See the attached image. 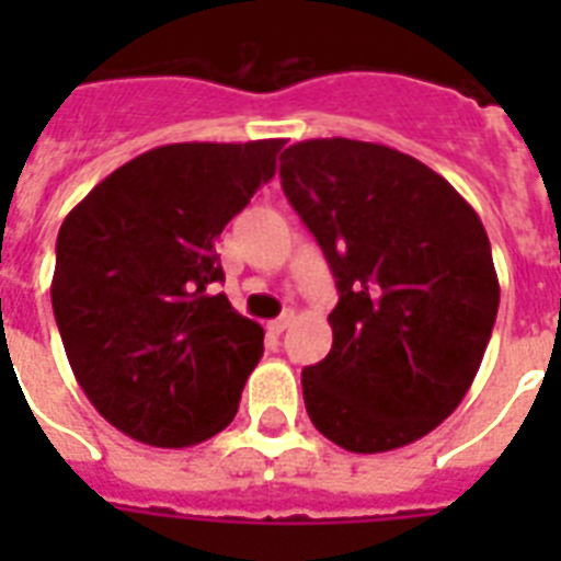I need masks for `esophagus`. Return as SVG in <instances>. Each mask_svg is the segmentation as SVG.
I'll return each mask as SVG.
<instances>
[{
    "label": "esophagus",
    "instance_id": "obj_1",
    "mask_svg": "<svg viewBox=\"0 0 561 561\" xmlns=\"http://www.w3.org/2000/svg\"><path fill=\"white\" fill-rule=\"evenodd\" d=\"M290 320H294V314H290V311L288 314L276 317V320H271V323H267V334H282L290 325Z\"/></svg>",
    "mask_w": 561,
    "mask_h": 561
}]
</instances>
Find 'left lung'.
<instances>
[{
	"mask_svg": "<svg viewBox=\"0 0 561 561\" xmlns=\"http://www.w3.org/2000/svg\"><path fill=\"white\" fill-rule=\"evenodd\" d=\"M279 160L341 294L332 352L302 369L308 416L355 454L416 443L457 410L492 337L486 229L448 180L387 145L306 139Z\"/></svg>",
	"mask_w": 561,
	"mask_h": 561,
	"instance_id": "8db88e82",
	"label": "left lung"
}]
</instances>
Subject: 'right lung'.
Here are the masks:
<instances>
[{"instance_id":"add662e5","label":"right lung","mask_w":561,"mask_h":561,"mask_svg":"<svg viewBox=\"0 0 561 561\" xmlns=\"http://www.w3.org/2000/svg\"><path fill=\"white\" fill-rule=\"evenodd\" d=\"M282 139L162 145L57 232L51 308L92 408L136 443L188 448L232 422L262 325L211 294L215 241L276 174Z\"/></svg>"}]
</instances>
